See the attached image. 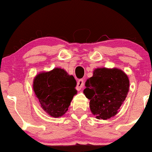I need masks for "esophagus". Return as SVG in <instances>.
<instances>
[{"label": "esophagus", "instance_id": "34e87169", "mask_svg": "<svg viewBox=\"0 0 152 152\" xmlns=\"http://www.w3.org/2000/svg\"><path fill=\"white\" fill-rule=\"evenodd\" d=\"M83 84H84V83H83V79H79L77 81V84H76V88H77L78 90H81V88H83Z\"/></svg>", "mask_w": 152, "mask_h": 152}]
</instances>
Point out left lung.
Here are the masks:
<instances>
[{
    "instance_id": "1",
    "label": "left lung",
    "mask_w": 152,
    "mask_h": 152,
    "mask_svg": "<svg viewBox=\"0 0 152 152\" xmlns=\"http://www.w3.org/2000/svg\"><path fill=\"white\" fill-rule=\"evenodd\" d=\"M83 94L90 100L91 113L106 120L118 113L129 89L127 75L121 69L98 68L87 79Z\"/></svg>"
}]
</instances>
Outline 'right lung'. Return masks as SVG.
Returning <instances> with one entry per match:
<instances>
[{
  "instance_id": "add662e5",
  "label": "right lung",
  "mask_w": 152,
  "mask_h": 152,
  "mask_svg": "<svg viewBox=\"0 0 152 152\" xmlns=\"http://www.w3.org/2000/svg\"><path fill=\"white\" fill-rule=\"evenodd\" d=\"M76 81L64 69L56 68L34 78L33 88L45 111L54 118L65 114L77 91Z\"/></svg>"
}]
</instances>
